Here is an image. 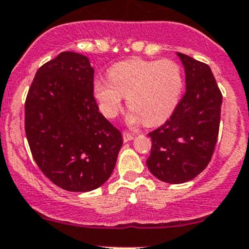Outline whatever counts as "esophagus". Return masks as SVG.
Wrapping results in <instances>:
<instances>
[{
	"label": "esophagus",
	"mask_w": 249,
	"mask_h": 249,
	"mask_svg": "<svg viewBox=\"0 0 249 249\" xmlns=\"http://www.w3.org/2000/svg\"><path fill=\"white\" fill-rule=\"evenodd\" d=\"M134 139V135L130 134V132L127 131H124L123 132V140H124V142H129V141H131Z\"/></svg>",
	"instance_id": "esophagus-1"
}]
</instances>
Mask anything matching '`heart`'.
<instances>
[{
    "mask_svg": "<svg viewBox=\"0 0 249 249\" xmlns=\"http://www.w3.org/2000/svg\"><path fill=\"white\" fill-rule=\"evenodd\" d=\"M183 89L179 66L171 60L149 61L131 59L119 62L109 70V79L97 78L94 96L107 118L117 117L123 100L132 109L131 124L144 122L157 125L166 120L177 106Z\"/></svg>",
    "mask_w": 249,
    "mask_h": 249,
    "instance_id": "b5f03b06",
    "label": "heart"
}]
</instances>
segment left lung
Listing matches in <instances>:
<instances>
[{"mask_svg": "<svg viewBox=\"0 0 249 249\" xmlns=\"http://www.w3.org/2000/svg\"><path fill=\"white\" fill-rule=\"evenodd\" d=\"M185 71V94L172 115L148 136L149 171L162 182L192 180L211 161L220 123L222 92L210 66L177 53Z\"/></svg>", "mask_w": 249, "mask_h": 249, "instance_id": "obj_1", "label": "left lung"}]
</instances>
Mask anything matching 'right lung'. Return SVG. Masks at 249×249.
Instances as JSON below:
<instances>
[{"mask_svg": "<svg viewBox=\"0 0 249 249\" xmlns=\"http://www.w3.org/2000/svg\"><path fill=\"white\" fill-rule=\"evenodd\" d=\"M87 56L60 53L41 66L25 102V132L37 166L55 185L84 193L110 177L123 144L99 112Z\"/></svg>", "mask_w": 249, "mask_h": 249, "instance_id": "right-lung-1", "label": "right lung"}]
</instances>
